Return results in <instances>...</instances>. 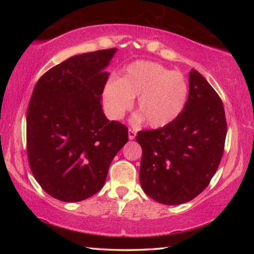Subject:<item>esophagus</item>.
Listing matches in <instances>:
<instances>
[{
  "instance_id": "obj_1",
  "label": "esophagus",
  "mask_w": 254,
  "mask_h": 254,
  "mask_svg": "<svg viewBox=\"0 0 254 254\" xmlns=\"http://www.w3.org/2000/svg\"><path fill=\"white\" fill-rule=\"evenodd\" d=\"M136 136V132L132 130V128H128V138L130 139H134Z\"/></svg>"
}]
</instances>
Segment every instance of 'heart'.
<instances>
[{"label":"heart","mask_w":254,"mask_h":254,"mask_svg":"<svg viewBox=\"0 0 254 254\" xmlns=\"http://www.w3.org/2000/svg\"><path fill=\"white\" fill-rule=\"evenodd\" d=\"M188 83L179 72H171L159 63L136 61L131 63L120 79L110 80L105 88L108 115L119 120L130 109L137 97L139 115L135 121L150 127H163L175 121L185 108Z\"/></svg>","instance_id":"1"}]
</instances>
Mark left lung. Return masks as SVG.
I'll return each instance as SVG.
<instances>
[{
    "label": "left lung",
    "instance_id": "8db88e82",
    "mask_svg": "<svg viewBox=\"0 0 254 254\" xmlns=\"http://www.w3.org/2000/svg\"><path fill=\"white\" fill-rule=\"evenodd\" d=\"M227 134L222 99L196 69L189 77V96L175 121L139 131V181L158 203L177 205L203 192L216 172Z\"/></svg>",
    "mask_w": 254,
    "mask_h": 254
}]
</instances>
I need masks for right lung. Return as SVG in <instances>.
Masks as SVG:
<instances>
[{
	"instance_id": "obj_1",
	"label": "right lung",
	"mask_w": 254,
	"mask_h": 254,
	"mask_svg": "<svg viewBox=\"0 0 254 254\" xmlns=\"http://www.w3.org/2000/svg\"><path fill=\"white\" fill-rule=\"evenodd\" d=\"M116 52L83 53L38 79L26 117L27 156L35 179L49 195L79 202L104 187L112 159L127 142V127L109 121L101 95L102 72Z\"/></svg>"
}]
</instances>
